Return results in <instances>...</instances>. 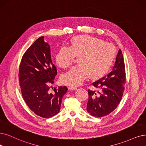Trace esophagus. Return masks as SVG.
<instances>
[{
    "instance_id": "1",
    "label": "esophagus",
    "mask_w": 146,
    "mask_h": 146,
    "mask_svg": "<svg viewBox=\"0 0 146 146\" xmlns=\"http://www.w3.org/2000/svg\"><path fill=\"white\" fill-rule=\"evenodd\" d=\"M69 89H70V90H75L77 89V87L75 86H71V87H69Z\"/></svg>"
}]
</instances>
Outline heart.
Listing matches in <instances>:
<instances>
[{
    "instance_id": "obj_1",
    "label": "heart",
    "mask_w": 146,
    "mask_h": 146,
    "mask_svg": "<svg viewBox=\"0 0 146 146\" xmlns=\"http://www.w3.org/2000/svg\"><path fill=\"white\" fill-rule=\"evenodd\" d=\"M115 55L113 45L88 35H80L71 39L70 46H62L55 55L59 67L66 69L72 65L75 57L78 65L62 76V81L70 86H79L90 75L92 78H101L113 65Z\"/></svg>"
}]
</instances>
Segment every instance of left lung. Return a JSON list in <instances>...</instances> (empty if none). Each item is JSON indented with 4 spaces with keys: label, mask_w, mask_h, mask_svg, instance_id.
<instances>
[{
    "label": "left lung",
    "mask_w": 146,
    "mask_h": 146,
    "mask_svg": "<svg viewBox=\"0 0 146 146\" xmlns=\"http://www.w3.org/2000/svg\"><path fill=\"white\" fill-rule=\"evenodd\" d=\"M125 82V63L120 49L112 71L93 83L98 91L88 90L87 112L95 117H101L113 111L121 100Z\"/></svg>",
    "instance_id": "8db88e82"
}]
</instances>
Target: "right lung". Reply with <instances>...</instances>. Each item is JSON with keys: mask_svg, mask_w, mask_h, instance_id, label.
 I'll use <instances>...</instances> for the list:
<instances>
[{"mask_svg": "<svg viewBox=\"0 0 146 146\" xmlns=\"http://www.w3.org/2000/svg\"><path fill=\"white\" fill-rule=\"evenodd\" d=\"M57 69L51 57L50 46L40 37L23 55L19 69V81L23 99L34 113L50 118L59 113L68 88L60 86L50 92Z\"/></svg>", "mask_w": 146, "mask_h": 146, "instance_id": "1", "label": "right lung"}]
</instances>
